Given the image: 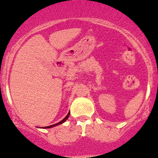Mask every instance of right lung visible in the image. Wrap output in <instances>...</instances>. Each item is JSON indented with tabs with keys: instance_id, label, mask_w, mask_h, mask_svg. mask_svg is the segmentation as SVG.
Listing matches in <instances>:
<instances>
[{
	"instance_id": "right-lung-1",
	"label": "right lung",
	"mask_w": 158,
	"mask_h": 158,
	"mask_svg": "<svg viewBox=\"0 0 158 158\" xmlns=\"http://www.w3.org/2000/svg\"><path fill=\"white\" fill-rule=\"evenodd\" d=\"M69 112L68 113V115H66V116L65 117V118H63V119H62V121H60L59 123H56V124H54V125H51V126H48V127H43V128H51V127H55V126H57V125H59V124H62V123H64L65 122V120H66L67 118H69Z\"/></svg>"
}]
</instances>
